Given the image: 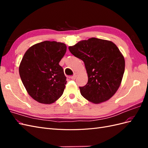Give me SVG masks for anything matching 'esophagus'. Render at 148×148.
<instances>
[{"instance_id":"1","label":"esophagus","mask_w":148,"mask_h":148,"mask_svg":"<svg viewBox=\"0 0 148 148\" xmlns=\"http://www.w3.org/2000/svg\"><path fill=\"white\" fill-rule=\"evenodd\" d=\"M77 73H74L73 74V76H71V77H70L71 78V79H75L76 78H77Z\"/></svg>"}]
</instances>
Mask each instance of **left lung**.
<instances>
[{
	"instance_id": "obj_1",
	"label": "left lung",
	"mask_w": 148,
	"mask_h": 148,
	"mask_svg": "<svg viewBox=\"0 0 148 148\" xmlns=\"http://www.w3.org/2000/svg\"><path fill=\"white\" fill-rule=\"evenodd\" d=\"M69 49L82 60L88 81L79 87L81 95L95 104L108 101L119 88L125 71V59L115 44L96 38L83 40Z\"/></svg>"
}]
</instances>
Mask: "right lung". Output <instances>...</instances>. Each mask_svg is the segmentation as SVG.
Wrapping results in <instances>:
<instances>
[{
  "label": "right lung",
  "instance_id": "right-lung-1",
  "mask_svg": "<svg viewBox=\"0 0 148 148\" xmlns=\"http://www.w3.org/2000/svg\"><path fill=\"white\" fill-rule=\"evenodd\" d=\"M66 51L64 43L46 41L34 44L25 52L19 66L20 76L35 101L51 104L62 95L66 78L59 62Z\"/></svg>",
  "mask_w": 148,
  "mask_h": 148
}]
</instances>
